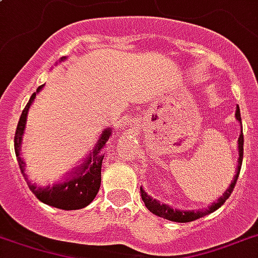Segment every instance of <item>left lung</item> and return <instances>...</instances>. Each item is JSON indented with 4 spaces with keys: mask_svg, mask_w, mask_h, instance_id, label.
<instances>
[{
    "mask_svg": "<svg viewBox=\"0 0 258 258\" xmlns=\"http://www.w3.org/2000/svg\"><path fill=\"white\" fill-rule=\"evenodd\" d=\"M235 117L237 120L241 121V112H239V107H237V111H235ZM238 150H239V158H238V166H237V174L234 177L231 185L227 188L223 196H221L216 203H214L208 210H203V211H178V210H173L166 204H161L160 202H157L155 199H151L150 196L145 192V190L141 188V196H142V200L145 202V206L149 208V211L153 212L154 215L160 216V218H164V219H168V221L173 222H181V223H186V222H192L199 219L202 216L207 215L210 212H214L215 210L221 207L222 204L225 203L226 200L229 199L230 195L233 192L234 186L237 184V180H238L239 172H241V165H242V158H243V134L241 133L238 139Z\"/></svg>",
    "mask_w": 258,
    "mask_h": 258,
    "instance_id": "1",
    "label": "left lung"
}]
</instances>
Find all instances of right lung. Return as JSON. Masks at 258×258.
<instances>
[{"instance_id": "right-lung-1", "label": "right lung", "mask_w": 258, "mask_h": 258, "mask_svg": "<svg viewBox=\"0 0 258 258\" xmlns=\"http://www.w3.org/2000/svg\"><path fill=\"white\" fill-rule=\"evenodd\" d=\"M62 60V59H60ZM43 85L37 88L36 93L42 89ZM36 93H33L29 98L28 104L23 109V113L20 116L19 124L15 133V153L17 157L20 170L24 173V162L20 157V145H21V137L24 134L25 120H27V113L32 104L33 98L36 97ZM111 137L109 130H104L101 137L96 143V146L92 150V154L88 157V160L84 161L82 166L77 169L74 172V176L68 178L66 181L55 185L52 188H40V186L28 184L29 189L36 196L37 199L43 203L48 204L51 207L60 208V210H80V208L86 207L88 204L92 203L96 198L100 184H101V164H103V155L100 154L105 143Z\"/></svg>"}]
</instances>
